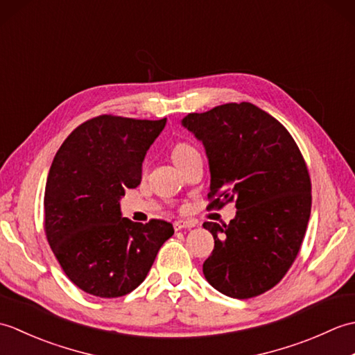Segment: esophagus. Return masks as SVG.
Instances as JSON below:
<instances>
[{"label": "esophagus", "mask_w": 355, "mask_h": 355, "mask_svg": "<svg viewBox=\"0 0 355 355\" xmlns=\"http://www.w3.org/2000/svg\"><path fill=\"white\" fill-rule=\"evenodd\" d=\"M195 225V223H191V221H175L173 223V229L175 230H182V229H191V227H193Z\"/></svg>", "instance_id": "esophagus-1"}]
</instances>
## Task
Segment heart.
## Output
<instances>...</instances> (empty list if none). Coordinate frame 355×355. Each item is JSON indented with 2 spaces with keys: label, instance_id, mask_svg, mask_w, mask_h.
Here are the masks:
<instances>
[{
  "label": "heart",
  "instance_id": "1",
  "mask_svg": "<svg viewBox=\"0 0 355 355\" xmlns=\"http://www.w3.org/2000/svg\"><path fill=\"white\" fill-rule=\"evenodd\" d=\"M198 150L195 149L191 143H186V141H180L177 143L175 146H173L172 149V158L173 162H175L177 164H180L182 162H184L187 157H191L192 154H197Z\"/></svg>",
  "mask_w": 355,
  "mask_h": 355
}]
</instances>
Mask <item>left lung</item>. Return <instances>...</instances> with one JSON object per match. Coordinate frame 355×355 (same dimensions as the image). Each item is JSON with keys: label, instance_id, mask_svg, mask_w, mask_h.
<instances>
[{"label": "left lung", "instance_id": "obj_1", "mask_svg": "<svg viewBox=\"0 0 355 355\" xmlns=\"http://www.w3.org/2000/svg\"><path fill=\"white\" fill-rule=\"evenodd\" d=\"M183 125L202 141L210 168L207 210L236 202V216L214 235L202 263L207 282L250 299L281 282L300 250L311 214V180L286 128L253 103H224L191 112Z\"/></svg>", "mask_w": 355, "mask_h": 355}]
</instances>
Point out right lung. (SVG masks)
Segmentation results:
<instances>
[{"label":"right lung","mask_w":355,"mask_h":355,"mask_svg":"<svg viewBox=\"0 0 355 355\" xmlns=\"http://www.w3.org/2000/svg\"><path fill=\"white\" fill-rule=\"evenodd\" d=\"M166 119L102 114L79 125L59 148L44 193V230L59 266L82 291L120 297L145 281L172 224L132 223L120 214L137 187L146 150Z\"/></svg>","instance_id":"right-lung-1"}]
</instances>
